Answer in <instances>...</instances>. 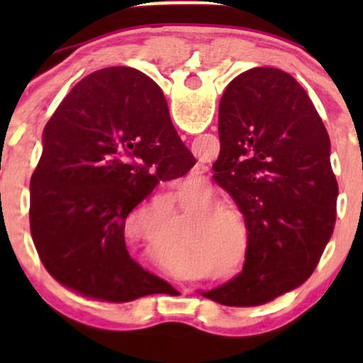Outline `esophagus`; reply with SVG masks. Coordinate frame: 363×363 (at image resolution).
<instances>
[{
  "label": "esophagus",
  "instance_id": "1",
  "mask_svg": "<svg viewBox=\"0 0 363 363\" xmlns=\"http://www.w3.org/2000/svg\"><path fill=\"white\" fill-rule=\"evenodd\" d=\"M205 172H206V167L205 165H196V167L191 170V179L196 182H205Z\"/></svg>",
  "mask_w": 363,
  "mask_h": 363
}]
</instances>
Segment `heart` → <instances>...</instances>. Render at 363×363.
Masks as SVG:
<instances>
[{
    "instance_id": "1",
    "label": "heart",
    "mask_w": 363,
    "mask_h": 363,
    "mask_svg": "<svg viewBox=\"0 0 363 363\" xmlns=\"http://www.w3.org/2000/svg\"><path fill=\"white\" fill-rule=\"evenodd\" d=\"M179 199L186 208H196L191 211L187 222L194 223L187 228L186 240L203 259L211 264L227 262L234 251V227L227 216H215L220 213H230L239 218V211L227 203L217 201L216 194L211 189L194 191L189 193L186 189H179ZM203 206L201 207V205Z\"/></svg>"
}]
</instances>
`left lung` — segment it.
<instances>
[{
  "instance_id": "1",
  "label": "left lung",
  "mask_w": 363,
  "mask_h": 363,
  "mask_svg": "<svg viewBox=\"0 0 363 363\" xmlns=\"http://www.w3.org/2000/svg\"><path fill=\"white\" fill-rule=\"evenodd\" d=\"M213 179L247 228L242 273L206 291L223 306H261L301 286L336 222L331 143L307 91L289 73L252 68L228 83L218 107Z\"/></svg>"
}]
</instances>
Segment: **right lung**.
Listing matches in <instances>:
<instances>
[{
  "mask_svg": "<svg viewBox=\"0 0 363 363\" xmlns=\"http://www.w3.org/2000/svg\"><path fill=\"white\" fill-rule=\"evenodd\" d=\"M194 164L152 78L126 66L83 78L45 124L30 179V234L44 268L97 301L157 294L165 281L131 259L124 225L158 182Z\"/></svg>",
  "mask_w": 363,
  "mask_h": 363,
  "instance_id": "add662e5",
  "label": "right lung"
}]
</instances>
